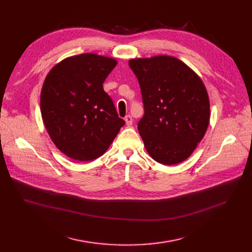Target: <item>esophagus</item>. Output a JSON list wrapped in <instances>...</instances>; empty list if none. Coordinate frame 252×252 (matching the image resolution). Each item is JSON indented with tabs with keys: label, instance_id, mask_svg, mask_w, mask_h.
Masks as SVG:
<instances>
[{
	"label": "esophagus",
	"instance_id": "obj_1",
	"mask_svg": "<svg viewBox=\"0 0 252 252\" xmlns=\"http://www.w3.org/2000/svg\"><path fill=\"white\" fill-rule=\"evenodd\" d=\"M125 122H126V125H128V126L132 125V122H133L132 117H131L130 115H127V116L125 117Z\"/></svg>",
	"mask_w": 252,
	"mask_h": 252
}]
</instances>
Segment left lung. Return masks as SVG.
I'll return each mask as SVG.
<instances>
[{"label":"left lung","mask_w":252,"mask_h":252,"mask_svg":"<svg viewBox=\"0 0 252 252\" xmlns=\"http://www.w3.org/2000/svg\"><path fill=\"white\" fill-rule=\"evenodd\" d=\"M128 63L145 106L137 128L147 152L163 165L182 163L208 128L210 104L204 83L173 56L134 58Z\"/></svg>","instance_id":"1"}]
</instances>
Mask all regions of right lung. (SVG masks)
<instances>
[{
    "mask_svg": "<svg viewBox=\"0 0 252 252\" xmlns=\"http://www.w3.org/2000/svg\"><path fill=\"white\" fill-rule=\"evenodd\" d=\"M116 65L114 58L83 53L64 58L46 76L42 119L54 145L68 158L97 159L124 126L102 86Z\"/></svg>",
    "mask_w": 252,
    "mask_h": 252,
    "instance_id": "obj_1",
    "label": "right lung"
}]
</instances>
